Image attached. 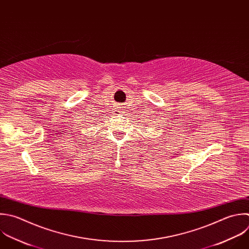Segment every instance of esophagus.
Wrapping results in <instances>:
<instances>
[{
  "label": "esophagus",
  "mask_w": 249,
  "mask_h": 249,
  "mask_svg": "<svg viewBox=\"0 0 249 249\" xmlns=\"http://www.w3.org/2000/svg\"><path fill=\"white\" fill-rule=\"evenodd\" d=\"M121 113H123L119 108H116V110H115V114H121Z\"/></svg>",
  "instance_id": "34e87169"
}]
</instances>
